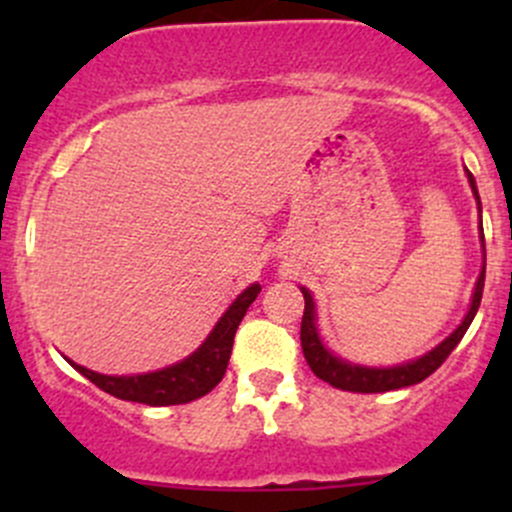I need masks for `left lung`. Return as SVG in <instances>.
Instances as JSON below:
<instances>
[{
    "label": "left lung",
    "instance_id": "obj_1",
    "mask_svg": "<svg viewBox=\"0 0 512 512\" xmlns=\"http://www.w3.org/2000/svg\"><path fill=\"white\" fill-rule=\"evenodd\" d=\"M468 173V170H466ZM468 183H471L473 195L478 200L480 208V198H478V188L473 175L468 173ZM480 235H483V227H480ZM483 242V252H485V240ZM483 282H485V262H483V272H480L478 282H476V292H473L471 299V309H468L466 319L458 324L456 332L451 337L443 339L436 349H431L428 354H423L421 359L409 361V364H399V366H389V369H376V366H359L352 364V361H344L339 356H334L327 347L322 344L317 334V314H314V299L309 294V289L302 287L304 294V317H302V329H299V339H302V352L304 359H307L309 369L319 376L322 381L332 384L334 389L342 391H356V394H381V391H394V389H404V386H414L418 381H423L426 376H431L443 361L448 359V354L458 347V342L463 339L466 329L471 327L473 317H476L478 307H480V297H483Z\"/></svg>",
    "mask_w": 512,
    "mask_h": 512
}]
</instances>
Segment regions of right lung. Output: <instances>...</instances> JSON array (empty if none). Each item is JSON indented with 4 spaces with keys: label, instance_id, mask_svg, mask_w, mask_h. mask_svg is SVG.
I'll list each match as a JSON object with an SVG mask.
<instances>
[{
    "label": "right lung",
    "instance_id": "obj_1",
    "mask_svg": "<svg viewBox=\"0 0 512 512\" xmlns=\"http://www.w3.org/2000/svg\"><path fill=\"white\" fill-rule=\"evenodd\" d=\"M260 289V285L247 287L245 292L230 304V309H227L223 317H220V322L215 324V329L208 334V339H205L188 359L178 361V364L173 366L151 371V374L106 376L96 374V371L86 369V366L74 364V361H69V364L74 366L79 374H84L91 384H96L98 389L116 396V399L138 401V404L148 406L188 404V401H195L200 399V396L208 394V391H213L215 386L223 381L237 327H240L242 317H245V312L250 309V304L255 302V297L260 294Z\"/></svg>",
    "mask_w": 512,
    "mask_h": 512
}]
</instances>
